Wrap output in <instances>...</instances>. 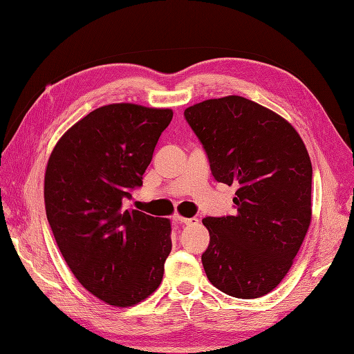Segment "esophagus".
Instances as JSON below:
<instances>
[{
  "label": "esophagus",
  "mask_w": 354,
  "mask_h": 354,
  "mask_svg": "<svg viewBox=\"0 0 354 354\" xmlns=\"http://www.w3.org/2000/svg\"><path fill=\"white\" fill-rule=\"evenodd\" d=\"M175 221L183 225H196L199 222L196 217H184V216H176Z\"/></svg>",
  "instance_id": "34e87169"
}]
</instances>
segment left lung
Here are the masks:
<instances>
[{
  "label": "left lung",
  "mask_w": 354,
  "mask_h": 354,
  "mask_svg": "<svg viewBox=\"0 0 354 354\" xmlns=\"http://www.w3.org/2000/svg\"><path fill=\"white\" fill-rule=\"evenodd\" d=\"M219 183L237 185L236 214L205 217L209 245L202 265L214 288L259 298L288 275L312 221V162L288 120L240 95L189 106Z\"/></svg>",
  "instance_id": "1"
}]
</instances>
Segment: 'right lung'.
Returning <instances> with one entry per match:
<instances>
[{
  "label": "right lung",
  "instance_id": "right-lung-1",
  "mask_svg": "<svg viewBox=\"0 0 354 354\" xmlns=\"http://www.w3.org/2000/svg\"><path fill=\"white\" fill-rule=\"evenodd\" d=\"M173 111L112 103L66 131L48 158L44 178L47 219L77 281L114 307L145 301L160 288L171 251V223L124 209L142 184Z\"/></svg>",
  "mask_w": 354,
  "mask_h": 354
}]
</instances>
